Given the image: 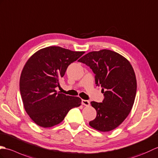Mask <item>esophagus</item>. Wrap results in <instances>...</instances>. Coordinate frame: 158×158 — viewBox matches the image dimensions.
<instances>
[{"instance_id": "obj_1", "label": "esophagus", "mask_w": 158, "mask_h": 158, "mask_svg": "<svg viewBox=\"0 0 158 158\" xmlns=\"http://www.w3.org/2000/svg\"><path fill=\"white\" fill-rule=\"evenodd\" d=\"M82 104L85 106H90V102L87 100H82Z\"/></svg>"}]
</instances>
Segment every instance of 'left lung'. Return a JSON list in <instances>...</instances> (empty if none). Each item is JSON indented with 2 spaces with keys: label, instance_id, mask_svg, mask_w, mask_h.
<instances>
[{
  "label": "left lung",
  "instance_id": "8db88e82",
  "mask_svg": "<svg viewBox=\"0 0 158 158\" xmlns=\"http://www.w3.org/2000/svg\"><path fill=\"white\" fill-rule=\"evenodd\" d=\"M78 61L92 69L104 95L102 103H90L97 117L89 125L101 132L111 131L127 118L135 102L136 80L132 66L123 56L107 49L90 52Z\"/></svg>",
  "mask_w": 158,
  "mask_h": 158
}]
</instances>
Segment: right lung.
Returning <instances> with one entry per match:
<instances>
[{"label":"right lung","mask_w":158,"mask_h":158,"mask_svg":"<svg viewBox=\"0 0 158 158\" xmlns=\"http://www.w3.org/2000/svg\"><path fill=\"white\" fill-rule=\"evenodd\" d=\"M84 53L48 47L35 52L26 63L20 76V93L26 111L37 125L54 127L71 109L81 105L80 98L57 93L55 89L69 65Z\"/></svg>","instance_id":"obj_1"}]
</instances>
